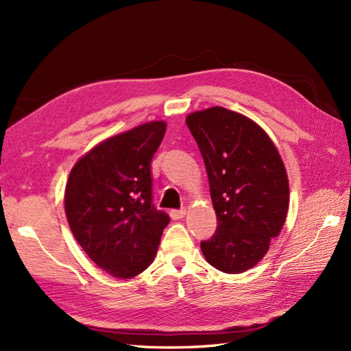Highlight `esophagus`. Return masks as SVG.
I'll return each mask as SVG.
<instances>
[{"instance_id": "1", "label": "esophagus", "mask_w": 351, "mask_h": 351, "mask_svg": "<svg viewBox=\"0 0 351 351\" xmlns=\"http://www.w3.org/2000/svg\"><path fill=\"white\" fill-rule=\"evenodd\" d=\"M169 215H171L173 219H182L186 215V209L184 208H182V209H171V210H169Z\"/></svg>"}]
</instances>
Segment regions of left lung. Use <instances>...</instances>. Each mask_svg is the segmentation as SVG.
<instances>
[{
    "instance_id": "8db88e82",
    "label": "left lung",
    "mask_w": 351,
    "mask_h": 351,
    "mask_svg": "<svg viewBox=\"0 0 351 351\" xmlns=\"http://www.w3.org/2000/svg\"><path fill=\"white\" fill-rule=\"evenodd\" d=\"M204 158L218 227L200 243L212 267L241 274L267 254L289 210V178L277 147L247 117L222 107L186 119Z\"/></svg>"
}]
</instances>
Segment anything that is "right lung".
<instances>
[{"mask_svg":"<svg viewBox=\"0 0 351 351\" xmlns=\"http://www.w3.org/2000/svg\"><path fill=\"white\" fill-rule=\"evenodd\" d=\"M167 124L151 121L97 145L73 167L64 208L74 239L111 277L129 280L154 262L167 212L152 204L151 162Z\"/></svg>","mask_w":351,"mask_h":351,"instance_id":"1","label":"right lung"}]
</instances>
